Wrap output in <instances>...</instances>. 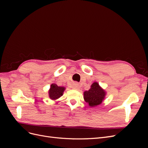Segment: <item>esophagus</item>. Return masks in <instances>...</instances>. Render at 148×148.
Here are the masks:
<instances>
[{
  "label": "esophagus",
  "instance_id": "34e87169",
  "mask_svg": "<svg viewBox=\"0 0 148 148\" xmlns=\"http://www.w3.org/2000/svg\"><path fill=\"white\" fill-rule=\"evenodd\" d=\"M72 88H73V89H79V84H78L77 83L73 84V86H72Z\"/></svg>",
  "mask_w": 148,
  "mask_h": 148
}]
</instances>
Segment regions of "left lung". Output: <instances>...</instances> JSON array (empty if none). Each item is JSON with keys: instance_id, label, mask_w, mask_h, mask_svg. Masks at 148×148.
<instances>
[{"instance_id": "1", "label": "left lung", "mask_w": 148, "mask_h": 148, "mask_svg": "<svg viewBox=\"0 0 148 148\" xmlns=\"http://www.w3.org/2000/svg\"><path fill=\"white\" fill-rule=\"evenodd\" d=\"M106 92L99 84L95 82L92 84L88 91L84 92V99L90 107H95L101 104L104 99Z\"/></svg>"}]
</instances>
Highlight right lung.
Returning <instances> with one entry per match:
<instances>
[{
  "instance_id": "add662e5",
  "label": "right lung",
  "mask_w": 148,
  "mask_h": 148,
  "mask_svg": "<svg viewBox=\"0 0 148 148\" xmlns=\"http://www.w3.org/2000/svg\"><path fill=\"white\" fill-rule=\"evenodd\" d=\"M65 89L64 87L58 86L55 83L51 84L50 89L49 91V95L50 99L52 100H56L63 95L64 91Z\"/></svg>"
}]
</instances>
